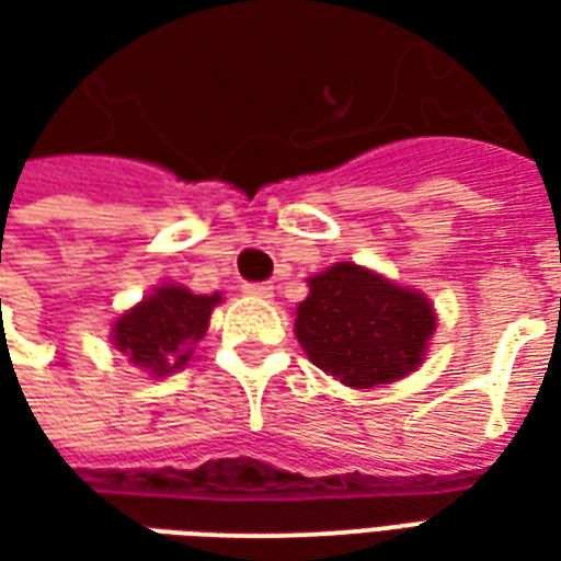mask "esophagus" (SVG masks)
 <instances>
[{
	"instance_id": "34e87169",
	"label": "esophagus",
	"mask_w": 561,
	"mask_h": 561,
	"mask_svg": "<svg viewBox=\"0 0 561 561\" xmlns=\"http://www.w3.org/2000/svg\"><path fill=\"white\" fill-rule=\"evenodd\" d=\"M243 294L245 297H261V300H267V297H273V285H270V282H245Z\"/></svg>"
}]
</instances>
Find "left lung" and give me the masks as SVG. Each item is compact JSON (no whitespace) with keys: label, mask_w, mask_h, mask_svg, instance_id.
I'll return each mask as SVG.
<instances>
[{"label":"left lung","mask_w":561,"mask_h":561,"mask_svg":"<svg viewBox=\"0 0 561 561\" xmlns=\"http://www.w3.org/2000/svg\"><path fill=\"white\" fill-rule=\"evenodd\" d=\"M294 330L318 369L348 388H378L421 364L435 316L423 294L342 261L309 279Z\"/></svg>","instance_id":"left-lung-1"}]
</instances>
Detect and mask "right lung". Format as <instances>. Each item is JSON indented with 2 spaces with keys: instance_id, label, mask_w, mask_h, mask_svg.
Listing matches in <instances>:
<instances>
[{
  "instance_id": "add662e5",
  "label": "right lung",
  "mask_w": 561,
  "mask_h": 561,
  "mask_svg": "<svg viewBox=\"0 0 561 561\" xmlns=\"http://www.w3.org/2000/svg\"><path fill=\"white\" fill-rule=\"evenodd\" d=\"M219 294H192L176 285L156 288L114 324V345L149 376L180 369L204 333Z\"/></svg>"
}]
</instances>
